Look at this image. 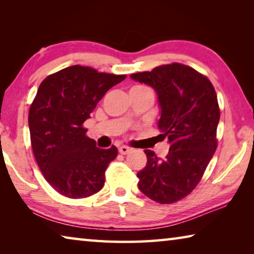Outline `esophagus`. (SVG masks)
<instances>
[{
	"label": "esophagus",
	"instance_id": "esophagus-1",
	"mask_svg": "<svg viewBox=\"0 0 254 254\" xmlns=\"http://www.w3.org/2000/svg\"><path fill=\"white\" fill-rule=\"evenodd\" d=\"M130 151H131V149L127 147V145H121V147L119 148V152L121 154H127Z\"/></svg>",
	"mask_w": 254,
	"mask_h": 254
}]
</instances>
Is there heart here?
I'll return each instance as SVG.
<instances>
[{"label":"heart","instance_id":"1","mask_svg":"<svg viewBox=\"0 0 254 254\" xmlns=\"http://www.w3.org/2000/svg\"><path fill=\"white\" fill-rule=\"evenodd\" d=\"M135 87H139V88H142L143 86H135Z\"/></svg>","mask_w":254,"mask_h":254}]
</instances>
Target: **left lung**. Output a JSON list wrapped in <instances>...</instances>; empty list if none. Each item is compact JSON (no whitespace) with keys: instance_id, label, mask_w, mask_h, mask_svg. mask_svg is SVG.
<instances>
[{"instance_id":"8db88e82","label":"left lung","mask_w":254,"mask_h":254,"mask_svg":"<svg viewBox=\"0 0 254 254\" xmlns=\"http://www.w3.org/2000/svg\"><path fill=\"white\" fill-rule=\"evenodd\" d=\"M154 89L160 107L158 127L170 144L161 160L144 150L147 166L137 173L139 189L160 204H171L190 194L217 147L220 109L207 77L194 68L171 64L130 75Z\"/></svg>"}]
</instances>
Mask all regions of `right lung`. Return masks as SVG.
I'll use <instances>...</instances> for the list:
<instances>
[{"label": "right lung", "instance_id": "1", "mask_svg": "<svg viewBox=\"0 0 254 254\" xmlns=\"http://www.w3.org/2000/svg\"><path fill=\"white\" fill-rule=\"evenodd\" d=\"M126 77L76 65L40 84L29 111L30 137L41 173L59 194L85 198L104 186L105 170L118 149L97 148L83 123L105 93Z\"/></svg>", "mask_w": 254, "mask_h": 254}]
</instances>
